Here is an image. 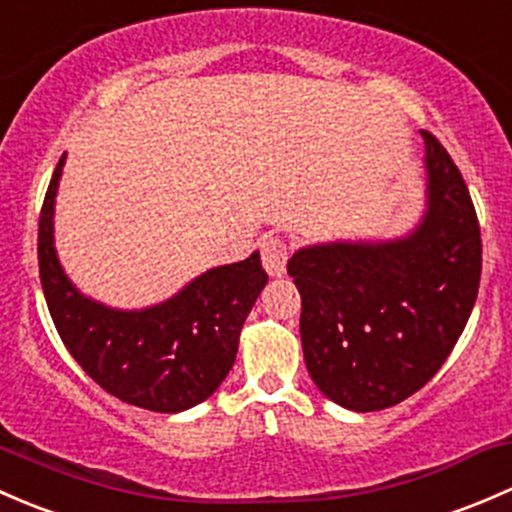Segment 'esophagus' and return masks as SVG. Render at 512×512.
<instances>
[{"label": "esophagus", "mask_w": 512, "mask_h": 512, "mask_svg": "<svg viewBox=\"0 0 512 512\" xmlns=\"http://www.w3.org/2000/svg\"><path fill=\"white\" fill-rule=\"evenodd\" d=\"M261 263L268 271V276H283L288 263V244L281 236H266L261 241Z\"/></svg>", "instance_id": "34e87169"}]
</instances>
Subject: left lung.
Listing matches in <instances>:
<instances>
[{
	"label": "left lung",
	"mask_w": 512,
	"mask_h": 512,
	"mask_svg": "<svg viewBox=\"0 0 512 512\" xmlns=\"http://www.w3.org/2000/svg\"><path fill=\"white\" fill-rule=\"evenodd\" d=\"M424 138L426 202L394 239H337L298 249L300 342L315 387L352 412L419 392L461 337L481 283V229L461 172Z\"/></svg>",
	"instance_id": "obj_1"
}]
</instances>
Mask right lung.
<instances>
[{"label":"right lung","mask_w":512,"mask_h":512,"mask_svg":"<svg viewBox=\"0 0 512 512\" xmlns=\"http://www.w3.org/2000/svg\"><path fill=\"white\" fill-rule=\"evenodd\" d=\"M56 165L39 217V276L63 345L83 372L113 397L140 409L177 414L212 397L234 367L239 335L268 283L254 251L192 278L147 308H110L81 293L63 271L54 241Z\"/></svg>","instance_id":"right-lung-1"}]
</instances>
